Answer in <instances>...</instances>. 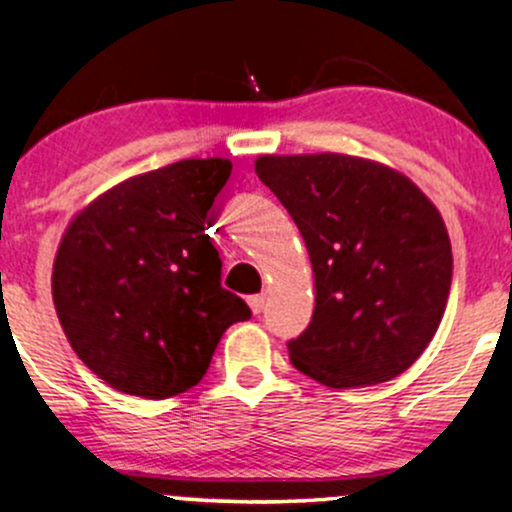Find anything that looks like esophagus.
I'll return each mask as SVG.
<instances>
[{
  "label": "esophagus",
  "instance_id": "esophagus-1",
  "mask_svg": "<svg viewBox=\"0 0 512 512\" xmlns=\"http://www.w3.org/2000/svg\"><path fill=\"white\" fill-rule=\"evenodd\" d=\"M264 301H267V298H264V296H250V298H248V305H250L252 313L260 315L262 310H264Z\"/></svg>",
  "mask_w": 512,
  "mask_h": 512
}]
</instances>
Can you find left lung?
<instances>
[{"mask_svg":"<svg viewBox=\"0 0 512 512\" xmlns=\"http://www.w3.org/2000/svg\"><path fill=\"white\" fill-rule=\"evenodd\" d=\"M255 173L308 248L315 310L291 363L327 387L404 373L431 344L452 284L448 228L407 175L346 154H267Z\"/></svg>","mask_w":512,"mask_h":512,"instance_id":"1","label":"left lung"}]
</instances>
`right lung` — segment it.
Masks as SVG:
<instances>
[{
	"label": "right lung",
	"instance_id": "1",
	"mask_svg": "<svg viewBox=\"0 0 512 512\" xmlns=\"http://www.w3.org/2000/svg\"><path fill=\"white\" fill-rule=\"evenodd\" d=\"M233 163L185 158L122 180L69 221L52 301L76 356L113 390L166 399L207 373L223 332L250 317L221 286L209 209Z\"/></svg>",
	"mask_w": 512,
	"mask_h": 512
}]
</instances>
